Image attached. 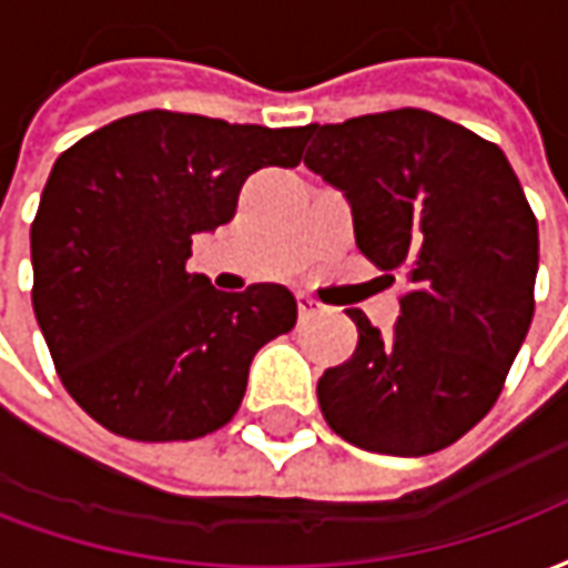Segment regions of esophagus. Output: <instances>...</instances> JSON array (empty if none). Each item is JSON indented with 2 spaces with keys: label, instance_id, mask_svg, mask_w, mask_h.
I'll return each instance as SVG.
<instances>
[{
  "label": "esophagus",
  "instance_id": "obj_1",
  "mask_svg": "<svg viewBox=\"0 0 568 568\" xmlns=\"http://www.w3.org/2000/svg\"><path fill=\"white\" fill-rule=\"evenodd\" d=\"M322 304L320 301H313L307 295H297V313H301V320H313V316H320L322 313Z\"/></svg>",
  "mask_w": 568,
  "mask_h": 568
}]
</instances>
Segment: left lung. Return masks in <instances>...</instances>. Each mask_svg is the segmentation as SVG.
I'll use <instances>...</instances> for the list:
<instances>
[{
  "label": "left lung",
  "mask_w": 568,
  "mask_h": 568,
  "mask_svg": "<svg viewBox=\"0 0 568 568\" xmlns=\"http://www.w3.org/2000/svg\"><path fill=\"white\" fill-rule=\"evenodd\" d=\"M304 163L353 210L358 252L410 292L393 334L320 377L325 423L362 450L426 456L496 405L532 322L538 224L499 145L423 109L310 124Z\"/></svg>",
  "instance_id": "left-lung-1"
}]
</instances>
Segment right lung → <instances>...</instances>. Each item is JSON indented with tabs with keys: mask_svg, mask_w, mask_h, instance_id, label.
<instances>
[{
	"mask_svg": "<svg viewBox=\"0 0 568 568\" xmlns=\"http://www.w3.org/2000/svg\"><path fill=\"white\" fill-rule=\"evenodd\" d=\"M307 128L140 112L57 158L30 231L32 310L67 393L133 440H194L243 402L261 346L292 332L276 283L219 292L191 236L236 212L261 166H297Z\"/></svg>",
	"mask_w": 568,
	"mask_h": 568,
	"instance_id": "right-lung-1",
	"label": "right lung"
}]
</instances>
